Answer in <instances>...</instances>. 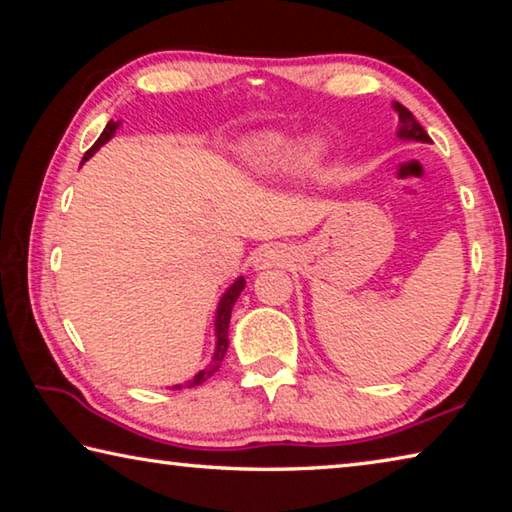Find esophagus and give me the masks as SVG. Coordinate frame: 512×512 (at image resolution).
<instances>
[{
  "instance_id": "esophagus-1",
  "label": "esophagus",
  "mask_w": 512,
  "mask_h": 512,
  "mask_svg": "<svg viewBox=\"0 0 512 512\" xmlns=\"http://www.w3.org/2000/svg\"><path fill=\"white\" fill-rule=\"evenodd\" d=\"M287 262V255L282 253V250L277 248H264L262 253L255 257V268L257 271H262V268H273V266H284Z\"/></svg>"
}]
</instances>
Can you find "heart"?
Returning <instances> with one entry per match:
<instances>
[{
  "instance_id": "heart-1",
  "label": "heart",
  "mask_w": 512,
  "mask_h": 512,
  "mask_svg": "<svg viewBox=\"0 0 512 512\" xmlns=\"http://www.w3.org/2000/svg\"><path fill=\"white\" fill-rule=\"evenodd\" d=\"M291 155H293V140L284 133H271V131L259 133L250 137V140L244 144L246 162L262 173H271L275 169H280L282 164H287L291 160ZM320 155H323V144L309 142L298 155V167L302 171L316 169Z\"/></svg>"
}]
</instances>
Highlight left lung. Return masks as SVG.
<instances>
[{"label": "left lung", "mask_w": 512, "mask_h": 512, "mask_svg": "<svg viewBox=\"0 0 512 512\" xmlns=\"http://www.w3.org/2000/svg\"><path fill=\"white\" fill-rule=\"evenodd\" d=\"M393 108L400 115V128H397V137L400 140H415V142H431V137L427 131L418 124V119L413 117V112L409 108H404L402 103H393Z\"/></svg>", "instance_id": "left-lung-1"}]
</instances>
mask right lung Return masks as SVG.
<instances>
[{"label":"right lung","instance_id":"obj_1","mask_svg":"<svg viewBox=\"0 0 512 512\" xmlns=\"http://www.w3.org/2000/svg\"><path fill=\"white\" fill-rule=\"evenodd\" d=\"M119 128V121H108V126L103 128V133L99 135V140L92 144V149H88L85 151V155H83V160H90L94 153H97L103 144H106L112 135H115V131ZM244 287H246V280L244 277H237L235 280V284H232V287L223 293L221 296V300H219V309H216V323H214V332H216V348H214V357H212V361L207 363V366L201 370V372H196V375L189 379V381H185V384H178V386H173L176 388V391H180V388H194V386H198V384H203V381H207L210 379L216 370L221 368V361H223V357H225V352H228V327H230V314H232V307H235V302H237V298H239V293L244 291Z\"/></svg>","mask_w":512,"mask_h":512}]
</instances>
